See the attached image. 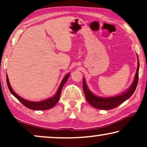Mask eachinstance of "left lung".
<instances>
[{"mask_svg":"<svg viewBox=\"0 0 147 147\" xmlns=\"http://www.w3.org/2000/svg\"><path fill=\"white\" fill-rule=\"evenodd\" d=\"M138 58V65L134 79L131 86L126 91L117 96L111 97H101L95 95L89 88L86 84L85 78H83V90L86 99L93 107L100 110H111L120 105L126 100H128L135 91L138 81V71H139V60Z\"/></svg>","mask_w":147,"mask_h":147,"instance_id":"1","label":"left lung"}]
</instances>
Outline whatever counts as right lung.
I'll return each instance as SVG.
<instances>
[{
    "label": "right lung",
    "mask_w": 147,
    "mask_h": 147,
    "mask_svg": "<svg viewBox=\"0 0 147 147\" xmlns=\"http://www.w3.org/2000/svg\"><path fill=\"white\" fill-rule=\"evenodd\" d=\"M69 76H70V73H68L64 76V78H63V80H62L61 84H60L59 88H58V89L57 90V92H56L55 95L52 96L51 98H47V99L42 100V101H38V102L30 101V100L24 99V98H21V96L18 95L17 94H16L15 92H14L13 88H12L11 84H10L9 78H8L7 75V83L8 88H9L11 93L13 94V95L15 96L18 100H19V101L21 102V103L25 106V107H27V108H29V109L34 110H48V109H50V108H53V106H55V104L57 103V102L59 101L60 96H61L62 88H63L64 84L66 83V82L67 81Z\"/></svg>",
    "instance_id": "right-lung-1"
}]
</instances>
